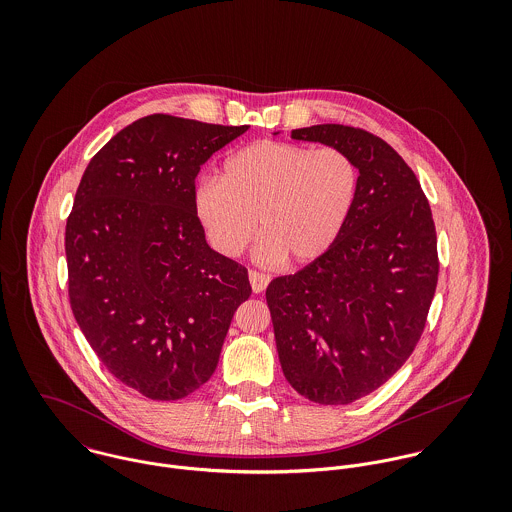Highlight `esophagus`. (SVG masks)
Masks as SVG:
<instances>
[{
  "label": "esophagus",
  "instance_id": "1",
  "mask_svg": "<svg viewBox=\"0 0 512 512\" xmlns=\"http://www.w3.org/2000/svg\"><path fill=\"white\" fill-rule=\"evenodd\" d=\"M248 278H250V286H252V292L254 293L264 292L270 284V276H266L262 272H256V270H250Z\"/></svg>",
  "mask_w": 512,
  "mask_h": 512
}]
</instances>
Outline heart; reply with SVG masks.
Wrapping results in <instances>:
<instances>
[{
  "label": "heart",
  "mask_w": 512,
  "mask_h": 512,
  "mask_svg": "<svg viewBox=\"0 0 512 512\" xmlns=\"http://www.w3.org/2000/svg\"><path fill=\"white\" fill-rule=\"evenodd\" d=\"M359 195V167L339 147L256 142L228 155L205 177L193 209L211 246L240 256L258 232V258L311 264L337 242Z\"/></svg>",
  "instance_id": "1"
}]
</instances>
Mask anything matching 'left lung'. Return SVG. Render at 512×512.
<instances>
[{
    "label": "left lung",
    "mask_w": 512,
    "mask_h": 512,
    "mask_svg": "<svg viewBox=\"0 0 512 512\" xmlns=\"http://www.w3.org/2000/svg\"><path fill=\"white\" fill-rule=\"evenodd\" d=\"M293 140L347 151L359 167L353 213L331 250L270 282L280 365L311 402L351 404L408 361L438 286V238L418 177L384 140L319 124Z\"/></svg>",
    "instance_id": "obj_1"
}]
</instances>
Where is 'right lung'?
<instances>
[{
  "label": "right lung",
  "mask_w": 512,
  "mask_h": 512,
  "mask_svg": "<svg viewBox=\"0 0 512 512\" xmlns=\"http://www.w3.org/2000/svg\"><path fill=\"white\" fill-rule=\"evenodd\" d=\"M248 126L151 114L88 163L67 220L74 319L120 382L179 400L219 365L244 266L215 252L193 209L201 165Z\"/></svg>",
  "instance_id": "right-lung-1"
}]
</instances>
